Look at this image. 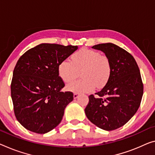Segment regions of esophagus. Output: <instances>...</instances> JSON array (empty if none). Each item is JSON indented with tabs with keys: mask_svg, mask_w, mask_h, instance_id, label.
Here are the masks:
<instances>
[{
	"mask_svg": "<svg viewBox=\"0 0 155 155\" xmlns=\"http://www.w3.org/2000/svg\"><path fill=\"white\" fill-rule=\"evenodd\" d=\"M78 96H79V94H73V97H74V99L78 98Z\"/></svg>",
	"mask_w": 155,
	"mask_h": 155,
	"instance_id": "esophagus-1",
	"label": "esophagus"
}]
</instances>
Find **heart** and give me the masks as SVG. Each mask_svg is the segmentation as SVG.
<instances>
[{"mask_svg": "<svg viewBox=\"0 0 155 155\" xmlns=\"http://www.w3.org/2000/svg\"><path fill=\"white\" fill-rule=\"evenodd\" d=\"M111 71V62L107 57L87 48L76 52L71 56V61L65 59L58 67L59 77L65 82L75 79L81 71L82 79L66 85V89L75 94L90 92L95 86L103 87L110 77Z\"/></svg>", "mask_w": 155, "mask_h": 155, "instance_id": "b5f03b06", "label": "heart"}]
</instances>
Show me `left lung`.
<instances>
[{
    "label": "left lung",
    "instance_id": "1",
    "mask_svg": "<svg viewBox=\"0 0 155 155\" xmlns=\"http://www.w3.org/2000/svg\"><path fill=\"white\" fill-rule=\"evenodd\" d=\"M109 59L110 77L101 91L89 96L88 119L101 129L114 130L129 121L139 109L143 94L141 73L132 54L111 43L95 45Z\"/></svg>",
    "mask_w": 155,
    "mask_h": 155
}]
</instances>
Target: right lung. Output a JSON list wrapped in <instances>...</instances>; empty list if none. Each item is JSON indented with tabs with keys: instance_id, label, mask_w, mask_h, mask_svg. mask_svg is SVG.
Wrapping results in <instances>:
<instances>
[{
	"instance_id": "1",
	"label": "right lung",
	"mask_w": 155,
	"mask_h": 155,
	"mask_svg": "<svg viewBox=\"0 0 155 155\" xmlns=\"http://www.w3.org/2000/svg\"><path fill=\"white\" fill-rule=\"evenodd\" d=\"M78 48L77 46L41 44L18 60L11 96L16 118L25 129L45 134L60 123L73 94L61 91L64 83L59 76L58 67Z\"/></svg>"
}]
</instances>
